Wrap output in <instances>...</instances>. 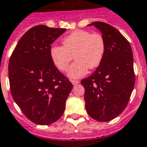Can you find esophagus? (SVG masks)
Masks as SVG:
<instances>
[{"mask_svg":"<svg viewBox=\"0 0 147 147\" xmlns=\"http://www.w3.org/2000/svg\"><path fill=\"white\" fill-rule=\"evenodd\" d=\"M71 82L72 83V84H78L79 83V81H78V80H71Z\"/></svg>","mask_w":147,"mask_h":147,"instance_id":"34e87169","label":"esophagus"}]
</instances>
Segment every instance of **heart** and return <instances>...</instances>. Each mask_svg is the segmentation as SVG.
Listing matches in <instances>:
<instances>
[{"instance_id":"1","label":"heart","mask_w":147,"mask_h":147,"mask_svg":"<svg viewBox=\"0 0 147 147\" xmlns=\"http://www.w3.org/2000/svg\"><path fill=\"white\" fill-rule=\"evenodd\" d=\"M62 43L63 47H52L50 54L55 66L61 71L68 69L74 56L76 61L68 71V76L71 78L82 77L88 69L98 67L106 52V41L102 34L89 31H74Z\"/></svg>"}]
</instances>
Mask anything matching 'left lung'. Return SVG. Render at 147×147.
<instances>
[{
  "label": "left lung",
  "mask_w": 147,
  "mask_h": 147,
  "mask_svg": "<svg viewBox=\"0 0 147 147\" xmlns=\"http://www.w3.org/2000/svg\"><path fill=\"white\" fill-rule=\"evenodd\" d=\"M106 41L102 63L89 77L82 80L87 113L99 121H108L120 115L131 95L135 82L131 47L113 26L94 22Z\"/></svg>",
  "instance_id": "left-lung-1"
}]
</instances>
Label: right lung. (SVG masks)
Masks as SVG:
<instances>
[{
  "instance_id": "obj_1",
  "label": "right lung",
  "mask_w": 147,
  "mask_h": 147,
  "mask_svg": "<svg viewBox=\"0 0 147 147\" xmlns=\"http://www.w3.org/2000/svg\"><path fill=\"white\" fill-rule=\"evenodd\" d=\"M65 31L44 25L34 26L20 39L9 58L13 98L24 115L38 125H50L63 115L73 88L50 54L51 45Z\"/></svg>"
}]
</instances>
